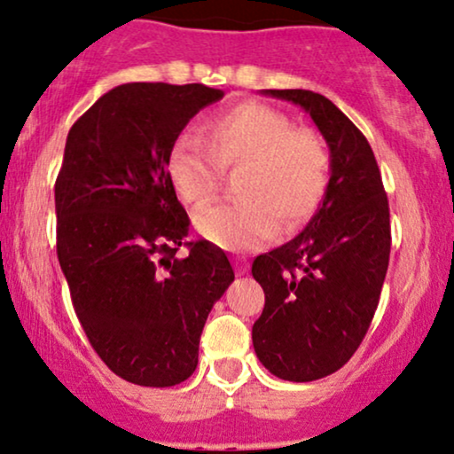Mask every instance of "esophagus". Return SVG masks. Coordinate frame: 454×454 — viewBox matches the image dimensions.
Segmentation results:
<instances>
[{
    "instance_id": "34e87169",
    "label": "esophagus",
    "mask_w": 454,
    "mask_h": 454,
    "mask_svg": "<svg viewBox=\"0 0 454 454\" xmlns=\"http://www.w3.org/2000/svg\"><path fill=\"white\" fill-rule=\"evenodd\" d=\"M237 272L239 275H245V272H247V262L237 260Z\"/></svg>"
}]
</instances>
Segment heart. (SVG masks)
<instances>
[{
  "label": "heart",
  "instance_id": "b5f03b06",
  "mask_svg": "<svg viewBox=\"0 0 454 454\" xmlns=\"http://www.w3.org/2000/svg\"><path fill=\"white\" fill-rule=\"evenodd\" d=\"M207 145L192 135L175 141L167 173L175 194L192 211L209 205L222 171L234 179L239 200L211 207L196 217L199 231L228 251H247L270 241L277 226L294 231L319 205L327 184V152L313 130L264 103H239L205 124Z\"/></svg>",
  "mask_w": 454,
  "mask_h": 454
}]
</instances>
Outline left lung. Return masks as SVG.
I'll return each instance as SVG.
<instances>
[{"instance_id":"1","label":"left lung","mask_w":454,"mask_h":454,"mask_svg":"<svg viewBox=\"0 0 454 454\" xmlns=\"http://www.w3.org/2000/svg\"><path fill=\"white\" fill-rule=\"evenodd\" d=\"M262 95L302 107L330 150L315 215L251 264L266 296L251 330L255 355L270 374L309 383L340 370L368 332L389 266V203L372 147L334 103L302 89Z\"/></svg>"}]
</instances>
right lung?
Returning <instances> with one entry per match:
<instances>
[{
	"label": "right lung",
	"instance_id": "add662e5",
	"mask_svg": "<svg viewBox=\"0 0 454 454\" xmlns=\"http://www.w3.org/2000/svg\"><path fill=\"white\" fill-rule=\"evenodd\" d=\"M222 97L205 84H120L67 135L54 184L59 264L92 348L129 383L190 379L207 317L234 281L209 241L177 255L190 220L167 173L185 124Z\"/></svg>",
	"mask_w": 454,
	"mask_h": 454
}]
</instances>
